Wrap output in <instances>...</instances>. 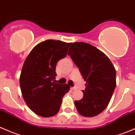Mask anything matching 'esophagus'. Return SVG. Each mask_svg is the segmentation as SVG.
Instances as JSON below:
<instances>
[{"label": "esophagus", "mask_w": 135, "mask_h": 135, "mask_svg": "<svg viewBox=\"0 0 135 135\" xmlns=\"http://www.w3.org/2000/svg\"><path fill=\"white\" fill-rule=\"evenodd\" d=\"M70 89H71L72 90H76V87H71V88H70Z\"/></svg>", "instance_id": "1"}]
</instances>
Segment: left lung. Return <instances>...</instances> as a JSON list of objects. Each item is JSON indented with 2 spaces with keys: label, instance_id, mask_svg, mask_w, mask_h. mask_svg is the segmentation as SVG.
Returning <instances> with one entry per match:
<instances>
[{
  "label": "left lung",
  "instance_id": "8db88e82",
  "mask_svg": "<svg viewBox=\"0 0 135 135\" xmlns=\"http://www.w3.org/2000/svg\"><path fill=\"white\" fill-rule=\"evenodd\" d=\"M68 55L86 81L83 97L75 101L79 114L94 117L105 109L116 87V70L109 58L97 48L83 42L72 43Z\"/></svg>",
  "mask_w": 135,
  "mask_h": 135
}]
</instances>
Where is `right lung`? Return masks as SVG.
Here are the masks:
<instances>
[{"label":"right lung","mask_w":135,"mask_h":135,"mask_svg":"<svg viewBox=\"0 0 135 135\" xmlns=\"http://www.w3.org/2000/svg\"><path fill=\"white\" fill-rule=\"evenodd\" d=\"M70 42L49 39L37 45L24 63L19 78L24 100L34 113L42 117L56 115L64 95L70 90L67 84L55 83L56 64L65 57Z\"/></svg>","instance_id":"right-lung-1"}]
</instances>
